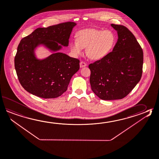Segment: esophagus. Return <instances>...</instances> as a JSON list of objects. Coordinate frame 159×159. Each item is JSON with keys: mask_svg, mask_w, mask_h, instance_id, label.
Masks as SVG:
<instances>
[{"mask_svg": "<svg viewBox=\"0 0 159 159\" xmlns=\"http://www.w3.org/2000/svg\"><path fill=\"white\" fill-rule=\"evenodd\" d=\"M85 66H87V64L84 62L81 61V62H80V68L84 67Z\"/></svg>", "mask_w": 159, "mask_h": 159, "instance_id": "esophagus-1", "label": "esophagus"}]
</instances>
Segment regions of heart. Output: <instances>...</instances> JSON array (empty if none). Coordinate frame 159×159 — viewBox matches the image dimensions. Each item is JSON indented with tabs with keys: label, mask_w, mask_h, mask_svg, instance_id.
Here are the masks:
<instances>
[{
	"label": "heart",
	"mask_w": 159,
	"mask_h": 159,
	"mask_svg": "<svg viewBox=\"0 0 159 159\" xmlns=\"http://www.w3.org/2000/svg\"><path fill=\"white\" fill-rule=\"evenodd\" d=\"M116 42V36L110 30L83 29L76 33V39L70 42V49L74 55H78L87 47L88 57L93 60H99L111 52Z\"/></svg>",
	"instance_id": "heart-1"
}]
</instances>
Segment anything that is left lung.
Returning <instances> with one entry per match:
<instances>
[{
    "label": "left lung",
    "instance_id": "8db88e82",
    "mask_svg": "<svg viewBox=\"0 0 159 159\" xmlns=\"http://www.w3.org/2000/svg\"><path fill=\"white\" fill-rule=\"evenodd\" d=\"M118 39L113 51L89 65L92 91L104 100L126 97L142 78L143 52L139 43L126 26L111 24Z\"/></svg>",
    "mask_w": 159,
    "mask_h": 159
}]
</instances>
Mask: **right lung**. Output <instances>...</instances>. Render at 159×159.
Here are the masks:
<instances>
[{"label": "right lung", "instance_id": "1", "mask_svg": "<svg viewBox=\"0 0 159 159\" xmlns=\"http://www.w3.org/2000/svg\"><path fill=\"white\" fill-rule=\"evenodd\" d=\"M76 25L66 22L39 28L21 40L15 67L20 84L27 92L43 98H54L67 91L72 76L79 70L80 61L56 52L62 49V45L68 46ZM40 44L55 52L46 59H37L34 50Z\"/></svg>", "mask_w": 159, "mask_h": 159}]
</instances>
